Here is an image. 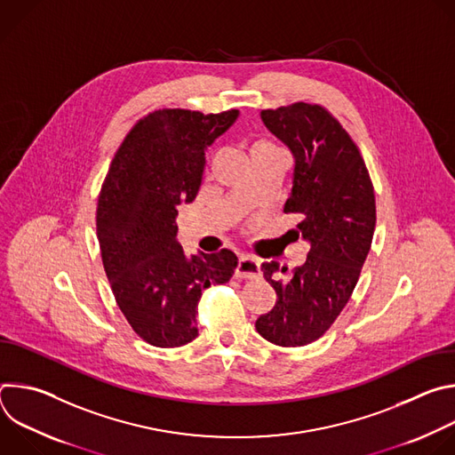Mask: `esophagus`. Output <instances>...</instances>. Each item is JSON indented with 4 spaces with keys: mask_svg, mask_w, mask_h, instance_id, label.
<instances>
[{
    "mask_svg": "<svg viewBox=\"0 0 455 455\" xmlns=\"http://www.w3.org/2000/svg\"><path fill=\"white\" fill-rule=\"evenodd\" d=\"M259 275H261V267H259L255 259L241 255L237 265H235L234 277H237V279H257Z\"/></svg>",
    "mask_w": 455,
    "mask_h": 455,
    "instance_id": "1",
    "label": "esophagus"
}]
</instances>
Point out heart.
Returning <instances> with one entry per match:
<instances>
[{
	"label": "heart",
	"instance_id": "1",
	"mask_svg": "<svg viewBox=\"0 0 455 455\" xmlns=\"http://www.w3.org/2000/svg\"><path fill=\"white\" fill-rule=\"evenodd\" d=\"M272 151H281L277 146H274L272 142H255L251 148H250V155L253 153H272Z\"/></svg>",
	"mask_w": 455,
	"mask_h": 455
}]
</instances>
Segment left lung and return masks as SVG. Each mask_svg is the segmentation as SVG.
Returning a JSON list of instances; mask_svg holds the SVG:
<instances>
[{"instance_id": "8db88e82", "label": "left lung", "mask_w": 455, "mask_h": 455, "mask_svg": "<svg viewBox=\"0 0 455 455\" xmlns=\"http://www.w3.org/2000/svg\"><path fill=\"white\" fill-rule=\"evenodd\" d=\"M261 118L293 153L284 212L300 216L297 230L311 248L290 274L277 263L261 267L277 302L255 330L275 346L300 347L326 333L353 295L376 225L374 187L358 146L323 106L293 102Z\"/></svg>"}]
</instances>
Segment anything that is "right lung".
Returning a JSON list of instances; mask_svg holds the SVG:
<instances>
[{
	"label": "right lung",
	"mask_w": 455,
	"mask_h": 455,
	"mask_svg": "<svg viewBox=\"0 0 455 455\" xmlns=\"http://www.w3.org/2000/svg\"><path fill=\"white\" fill-rule=\"evenodd\" d=\"M237 109L202 113L162 108L125 135L102 181L97 237L116 306L151 346L180 347L198 337V304L211 284L230 281L237 257L187 255L174 218L202 185L205 148L237 118Z\"/></svg>",
	"instance_id": "obj_1"
}]
</instances>
